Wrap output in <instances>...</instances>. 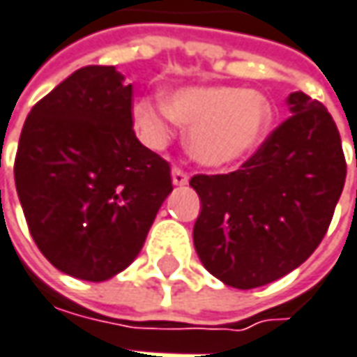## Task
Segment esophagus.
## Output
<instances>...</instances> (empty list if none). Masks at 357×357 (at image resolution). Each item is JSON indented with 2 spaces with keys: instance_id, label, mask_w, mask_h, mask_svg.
Returning a JSON list of instances; mask_svg holds the SVG:
<instances>
[{
  "instance_id": "obj_1",
  "label": "esophagus",
  "mask_w": 357,
  "mask_h": 357,
  "mask_svg": "<svg viewBox=\"0 0 357 357\" xmlns=\"http://www.w3.org/2000/svg\"><path fill=\"white\" fill-rule=\"evenodd\" d=\"M172 181H174V185H185L190 181V176L181 167H174L172 169Z\"/></svg>"
}]
</instances>
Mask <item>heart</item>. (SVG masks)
<instances>
[{"label": "heart", "mask_w": 357, "mask_h": 357, "mask_svg": "<svg viewBox=\"0 0 357 357\" xmlns=\"http://www.w3.org/2000/svg\"><path fill=\"white\" fill-rule=\"evenodd\" d=\"M134 120L152 146L164 144L169 122L190 126L191 155L211 167H227L251 155L263 144L273 122L264 94L235 86H191L169 94L164 106L140 100Z\"/></svg>", "instance_id": "1"}]
</instances>
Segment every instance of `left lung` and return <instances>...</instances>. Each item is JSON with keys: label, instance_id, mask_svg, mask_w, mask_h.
I'll return each mask as SVG.
<instances>
[{"label": "left lung", "instance_id": "8db88e82", "mask_svg": "<svg viewBox=\"0 0 357 357\" xmlns=\"http://www.w3.org/2000/svg\"><path fill=\"white\" fill-rule=\"evenodd\" d=\"M290 116L237 172L193 176V245L227 287L257 289L301 266L324 239L344 181L342 140L324 105L287 98Z\"/></svg>", "mask_w": 357, "mask_h": 357}]
</instances>
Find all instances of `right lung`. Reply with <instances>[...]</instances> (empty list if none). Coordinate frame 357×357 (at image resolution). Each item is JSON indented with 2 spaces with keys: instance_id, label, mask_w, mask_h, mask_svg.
I'll list each match as a JSON object with an SVG mask.
<instances>
[{
  "instance_id": "right-lung-1",
  "label": "right lung",
  "mask_w": 357,
  "mask_h": 357,
  "mask_svg": "<svg viewBox=\"0 0 357 357\" xmlns=\"http://www.w3.org/2000/svg\"><path fill=\"white\" fill-rule=\"evenodd\" d=\"M33 241L61 273H122L172 193L169 164L132 130V84L114 67L75 70L33 106L15 155Z\"/></svg>"
}]
</instances>
